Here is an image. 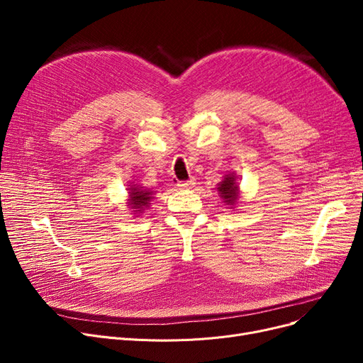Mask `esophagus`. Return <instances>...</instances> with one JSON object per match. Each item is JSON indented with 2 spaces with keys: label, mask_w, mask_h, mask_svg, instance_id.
Returning <instances> with one entry per match:
<instances>
[{
  "label": "esophagus",
  "mask_w": 363,
  "mask_h": 363,
  "mask_svg": "<svg viewBox=\"0 0 363 363\" xmlns=\"http://www.w3.org/2000/svg\"><path fill=\"white\" fill-rule=\"evenodd\" d=\"M194 185H196V179H194V178L188 179V181H182V182L178 184V186L182 188V189H189V188H193Z\"/></svg>",
  "instance_id": "esophagus-1"
}]
</instances>
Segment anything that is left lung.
<instances>
[{
  "instance_id": "1",
  "label": "left lung",
  "mask_w": 363,
  "mask_h": 363,
  "mask_svg": "<svg viewBox=\"0 0 363 363\" xmlns=\"http://www.w3.org/2000/svg\"><path fill=\"white\" fill-rule=\"evenodd\" d=\"M218 194L228 207L235 208V204L241 196L238 177L235 175V172H228L223 179L218 184Z\"/></svg>"
}]
</instances>
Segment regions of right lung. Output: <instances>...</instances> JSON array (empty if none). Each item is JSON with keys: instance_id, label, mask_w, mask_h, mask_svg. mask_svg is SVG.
I'll return each instance as SVG.
<instances>
[{"instance_id": "obj_1", "label": "right lung", "mask_w": 363, "mask_h": 363, "mask_svg": "<svg viewBox=\"0 0 363 363\" xmlns=\"http://www.w3.org/2000/svg\"><path fill=\"white\" fill-rule=\"evenodd\" d=\"M126 189H128L126 206L130 208V212L133 215L140 216L143 212H145V208L150 207V201L152 200L155 191L140 184H135V181H129V185Z\"/></svg>"}]
</instances>
